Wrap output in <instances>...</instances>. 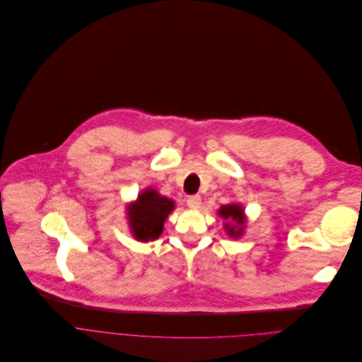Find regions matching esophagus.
<instances>
[{"label":"esophagus","instance_id":"obj_1","mask_svg":"<svg viewBox=\"0 0 362 362\" xmlns=\"http://www.w3.org/2000/svg\"><path fill=\"white\" fill-rule=\"evenodd\" d=\"M186 204H187L190 209L196 210V209H199V207H200V204H202V197H200L199 194L189 196V197H187V200H186Z\"/></svg>","mask_w":362,"mask_h":362}]
</instances>
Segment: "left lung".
Instances as JSON below:
<instances>
[{
  "mask_svg": "<svg viewBox=\"0 0 362 362\" xmlns=\"http://www.w3.org/2000/svg\"><path fill=\"white\" fill-rule=\"evenodd\" d=\"M217 214H218V217H221L224 220L223 227L228 237H231L234 240L242 238V235L245 234V230H246V224H247V216H246L245 207L242 204L240 203L223 204L217 210Z\"/></svg>",
  "mask_w": 362,
  "mask_h": 362,
  "instance_id": "left-lung-1",
  "label": "left lung"
}]
</instances>
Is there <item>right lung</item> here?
<instances>
[{
	"label": "right lung",
	"mask_w": 362,
	"mask_h": 362,
	"mask_svg": "<svg viewBox=\"0 0 362 362\" xmlns=\"http://www.w3.org/2000/svg\"><path fill=\"white\" fill-rule=\"evenodd\" d=\"M175 210V200L146 187L127 204V218L136 242L148 243L159 238L168 216Z\"/></svg>",
	"instance_id": "right-lung-1"
}]
</instances>
